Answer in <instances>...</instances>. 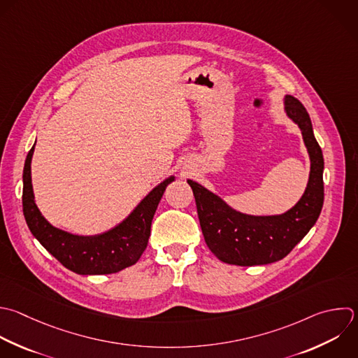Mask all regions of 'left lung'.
<instances>
[{"instance_id":"8db88e82","label":"left lung","mask_w":358,"mask_h":358,"mask_svg":"<svg viewBox=\"0 0 358 358\" xmlns=\"http://www.w3.org/2000/svg\"><path fill=\"white\" fill-rule=\"evenodd\" d=\"M284 112L301 130L310 169L301 199L285 213L253 215L241 213L196 180L190 185L208 249L224 263L268 264L285 257L315 225L323 206V155L302 103L285 95Z\"/></svg>"}]
</instances>
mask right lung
<instances>
[{
    "instance_id": "1",
    "label": "right lung",
    "mask_w": 358,
    "mask_h": 358,
    "mask_svg": "<svg viewBox=\"0 0 358 358\" xmlns=\"http://www.w3.org/2000/svg\"><path fill=\"white\" fill-rule=\"evenodd\" d=\"M34 152L35 144L24 166L22 206L27 224L41 245L64 267L83 275L112 274L136 264L148 245L155 210L175 175L158 183L117 225L95 235H77L52 225L38 208L31 171Z\"/></svg>"
}]
</instances>
